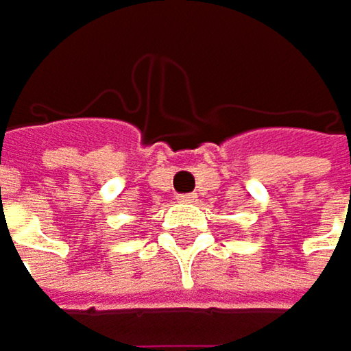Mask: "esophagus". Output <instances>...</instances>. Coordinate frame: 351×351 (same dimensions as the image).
Here are the masks:
<instances>
[{
    "instance_id": "34e87169",
    "label": "esophagus",
    "mask_w": 351,
    "mask_h": 351,
    "mask_svg": "<svg viewBox=\"0 0 351 351\" xmlns=\"http://www.w3.org/2000/svg\"><path fill=\"white\" fill-rule=\"evenodd\" d=\"M178 200L180 202H194L196 200V194H178Z\"/></svg>"
}]
</instances>
